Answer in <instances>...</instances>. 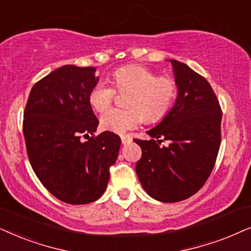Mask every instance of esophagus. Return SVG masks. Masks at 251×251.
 Masks as SVG:
<instances>
[{
  "mask_svg": "<svg viewBox=\"0 0 251 251\" xmlns=\"http://www.w3.org/2000/svg\"><path fill=\"white\" fill-rule=\"evenodd\" d=\"M120 139H122L123 145H127V143L132 141V136H129V135H122L120 136Z\"/></svg>",
  "mask_w": 251,
  "mask_h": 251,
  "instance_id": "esophagus-1",
  "label": "esophagus"
}]
</instances>
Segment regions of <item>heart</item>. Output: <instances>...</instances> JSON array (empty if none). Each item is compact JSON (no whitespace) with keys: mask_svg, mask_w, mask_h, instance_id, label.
<instances>
[{"mask_svg":"<svg viewBox=\"0 0 251 251\" xmlns=\"http://www.w3.org/2000/svg\"><path fill=\"white\" fill-rule=\"evenodd\" d=\"M119 92H132L127 100L129 109H109L100 119L101 127L113 133H126L136 128L142 118L155 123L163 118L176 98V83L171 78H159L157 73L139 65L124 66L112 76ZM116 96V91L105 81H100L89 93V102L96 111L108 109Z\"/></svg>","mask_w":251,"mask_h":251,"instance_id":"obj_1","label":"heart"}]
</instances>
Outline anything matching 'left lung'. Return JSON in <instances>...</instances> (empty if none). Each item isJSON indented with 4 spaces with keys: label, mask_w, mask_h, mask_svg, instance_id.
<instances>
[{
    "label": "left lung",
    "mask_w": 251,
    "mask_h": 251,
    "mask_svg": "<svg viewBox=\"0 0 251 251\" xmlns=\"http://www.w3.org/2000/svg\"><path fill=\"white\" fill-rule=\"evenodd\" d=\"M172 64L178 94L150 140H134L142 157L135 170L149 196L175 203L198 193L208 180L220 147L222 110L206 79L176 59ZM168 141L166 146L160 142Z\"/></svg>",
    "instance_id": "obj_1"
}]
</instances>
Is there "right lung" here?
I'll list each match as a JSON object with an SVG mask.
<instances>
[{
  "label": "right lung",
  "instance_id": "obj_1",
  "mask_svg": "<svg viewBox=\"0 0 251 251\" xmlns=\"http://www.w3.org/2000/svg\"><path fill=\"white\" fill-rule=\"evenodd\" d=\"M95 72L93 66L56 69L32 87L24 112L23 132L33 171L49 193L69 204L100 199L122 143L109 131L93 136L99 125L89 102L100 80Z\"/></svg>",
  "mask_w": 251,
  "mask_h": 251
}]
</instances>
